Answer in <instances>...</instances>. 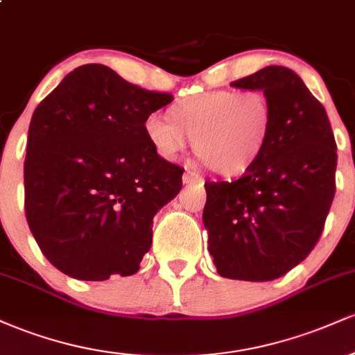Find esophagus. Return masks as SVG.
Here are the masks:
<instances>
[{
	"mask_svg": "<svg viewBox=\"0 0 355 355\" xmlns=\"http://www.w3.org/2000/svg\"><path fill=\"white\" fill-rule=\"evenodd\" d=\"M182 180L185 185H191V183H195V185H203V178L195 172H185Z\"/></svg>",
	"mask_w": 355,
	"mask_h": 355,
	"instance_id": "esophagus-1",
	"label": "esophagus"
}]
</instances>
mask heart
Segmentation results:
<instances>
[{"label":"heart","mask_w":355,"mask_h":355,"mask_svg":"<svg viewBox=\"0 0 355 355\" xmlns=\"http://www.w3.org/2000/svg\"><path fill=\"white\" fill-rule=\"evenodd\" d=\"M168 118L150 115L144 132L155 153L175 160L193 140L195 153L211 172L243 173L266 148L272 108L260 92L217 89L187 96L170 108Z\"/></svg>","instance_id":"obj_1"}]
</instances>
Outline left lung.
I'll use <instances>...</instances> for the list:
<instances>
[{
    "instance_id": "8db88e82",
    "label": "left lung",
    "mask_w": 355,
    "mask_h": 355,
    "mask_svg": "<svg viewBox=\"0 0 355 355\" xmlns=\"http://www.w3.org/2000/svg\"><path fill=\"white\" fill-rule=\"evenodd\" d=\"M230 87L260 89L272 128L235 182H207L203 225L222 277L267 282L312 252L336 193V140L327 113L295 71L266 67Z\"/></svg>"
}]
</instances>
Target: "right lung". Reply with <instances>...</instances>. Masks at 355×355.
<instances>
[{
	"label": "right lung",
	"mask_w": 355,
	"mask_h": 355,
	"mask_svg": "<svg viewBox=\"0 0 355 355\" xmlns=\"http://www.w3.org/2000/svg\"><path fill=\"white\" fill-rule=\"evenodd\" d=\"M105 64L68 73L35 110L24 211L43 255L78 280L140 270L153 217L182 189V166L155 153L145 120L172 103Z\"/></svg>",
	"instance_id": "add662e5"
}]
</instances>
